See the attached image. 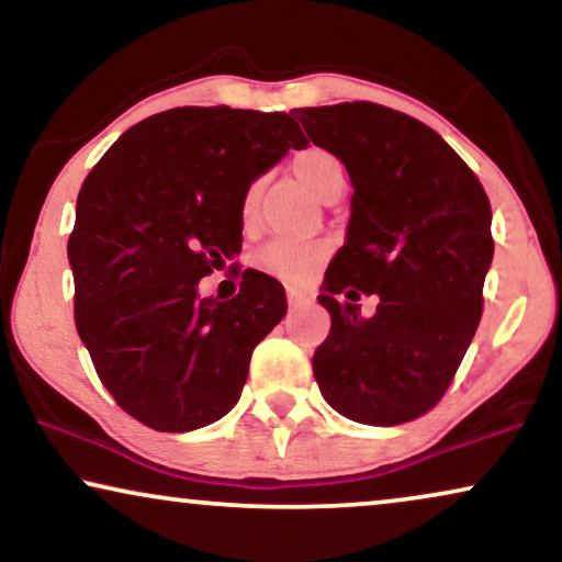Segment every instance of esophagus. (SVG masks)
Listing matches in <instances>:
<instances>
[{
	"mask_svg": "<svg viewBox=\"0 0 562 562\" xmlns=\"http://www.w3.org/2000/svg\"><path fill=\"white\" fill-rule=\"evenodd\" d=\"M286 294H289V306H302V304L312 302V291H306V289L289 286Z\"/></svg>",
	"mask_w": 562,
	"mask_h": 562,
	"instance_id": "1",
	"label": "esophagus"
}]
</instances>
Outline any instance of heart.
<instances>
[{
    "label": "heart",
    "mask_w": 562,
    "mask_h": 562,
    "mask_svg": "<svg viewBox=\"0 0 562 562\" xmlns=\"http://www.w3.org/2000/svg\"><path fill=\"white\" fill-rule=\"evenodd\" d=\"M291 171L294 179L310 191L314 199H325L329 189L335 183L342 181V166L333 153L322 148H306L296 153L291 160ZM258 199H260V183H250L245 189L243 202H240V217L243 225L250 227L258 212ZM327 260V248L319 243H296V240H271L260 245L252 256L260 271L276 276V279L289 281V283H304L317 268Z\"/></svg>",
    "instance_id": "b5f03b06"
}]
</instances>
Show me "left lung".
<instances>
[{
	"instance_id": "1",
	"label": "left lung",
	"mask_w": 562,
	"mask_h": 562,
	"mask_svg": "<svg viewBox=\"0 0 562 562\" xmlns=\"http://www.w3.org/2000/svg\"><path fill=\"white\" fill-rule=\"evenodd\" d=\"M294 114L352 183L348 235L317 296L333 327L314 350V379L325 402L360 425L417 419L448 391L479 329L494 258L486 191L409 114L373 102ZM337 293H375L380 306L363 318Z\"/></svg>"
}]
</instances>
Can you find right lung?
Instances as JSON below:
<instances>
[{
	"mask_svg": "<svg viewBox=\"0 0 562 562\" xmlns=\"http://www.w3.org/2000/svg\"><path fill=\"white\" fill-rule=\"evenodd\" d=\"M304 145L286 112L179 106L137 122L91 168L68 237L74 317L130 417L189 432L237 404L286 294L252 268L227 302L199 296V281L240 252L245 189Z\"/></svg>",
	"mask_w": 562,
	"mask_h": 562,
	"instance_id": "right-lung-1",
	"label": "right lung"
}]
</instances>
